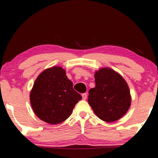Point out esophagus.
Listing matches in <instances>:
<instances>
[{
	"instance_id": "34e87169",
	"label": "esophagus",
	"mask_w": 158,
	"mask_h": 158,
	"mask_svg": "<svg viewBox=\"0 0 158 158\" xmlns=\"http://www.w3.org/2000/svg\"><path fill=\"white\" fill-rule=\"evenodd\" d=\"M82 98H83V100H85L87 98V94H82Z\"/></svg>"
}]
</instances>
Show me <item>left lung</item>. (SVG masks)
Returning <instances> with one entry per match:
<instances>
[{
    "mask_svg": "<svg viewBox=\"0 0 158 158\" xmlns=\"http://www.w3.org/2000/svg\"><path fill=\"white\" fill-rule=\"evenodd\" d=\"M96 87L89 90L88 103L101 120L112 122L122 118L131 105L129 86L121 75L111 68L95 73Z\"/></svg>",
    "mask_w": 158,
    "mask_h": 158,
    "instance_id": "left-lung-1",
    "label": "left lung"
}]
</instances>
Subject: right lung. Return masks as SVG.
I'll return each instance as SVG.
<instances>
[{
  "instance_id": "obj_1",
  "label": "right lung",
  "mask_w": 158,
  "mask_h": 158,
  "mask_svg": "<svg viewBox=\"0 0 158 158\" xmlns=\"http://www.w3.org/2000/svg\"><path fill=\"white\" fill-rule=\"evenodd\" d=\"M61 67H52L41 73L30 93L34 114L41 120L57 124L71 115L82 96L73 88V83Z\"/></svg>"
}]
</instances>
